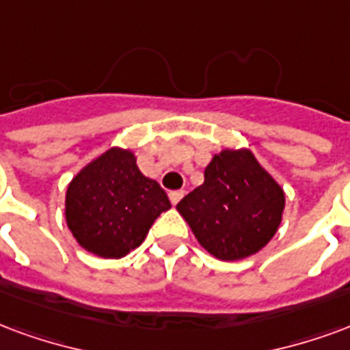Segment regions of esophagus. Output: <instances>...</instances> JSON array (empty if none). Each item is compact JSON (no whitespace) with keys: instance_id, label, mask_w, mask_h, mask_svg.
Wrapping results in <instances>:
<instances>
[{"instance_id":"1","label":"esophagus","mask_w":350,"mask_h":350,"mask_svg":"<svg viewBox=\"0 0 350 350\" xmlns=\"http://www.w3.org/2000/svg\"><path fill=\"white\" fill-rule=\"evenodd\" d=\"M168 198H170V202L176 206V204L183 198V191H170V193H168Z\"/></svg>"}]
</instances>
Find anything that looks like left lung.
Listing matches in <instances>:
<instances>
[{"instance_id":"1","label":"left lung","mask_w":350,"mask_h":350,"mask_svg":"<svg viewBox=\"0 0 350 350\" xmlns=\"http://www.w3.org/2000/svg\"><path fill=\"white\" fill-rule=\"evenodd\" d=\"M284 191L248 150H224L204 172V183L176 206L202 247L215 258L243 260L273 239L284 211Z\"/></svg>"}]
</instances>
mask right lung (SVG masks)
Returning <instances> with one entry per match:
<instances>
[{
  "label": "right lung",
  "mask_w": 350,
  "mask_h": 350,
  "mask_svg": "<svg viewBox=\"0 0 350 350\" xmlns=\"http://www.w3.org/2000/svg\"><path fill=\"white\" fill-rule=\"evenodd\" d=\"M170 208L161 185L142 176L128 150L111 148L87 165L66 191V222L85 250L122 258L141 245Z\"/></svg>",
  "instance_id": "obj_1"
}]
</instances>
